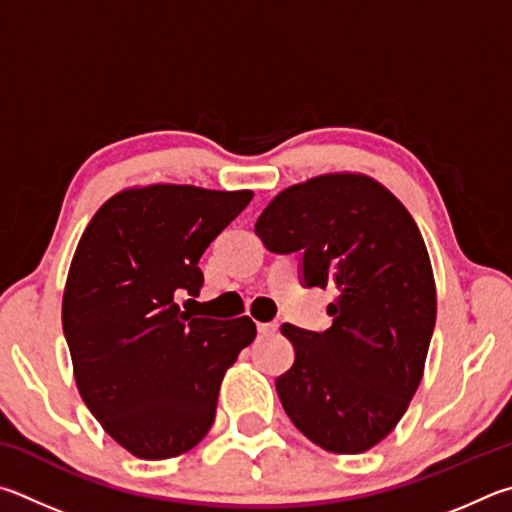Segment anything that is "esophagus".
<instances>
[{
  "instance_id": "esophagus-1",
  "label": "esophagus",
  "mask_w": 512,
  "mask_h": 512,
  "mask_svg": "<svg viewBox=\"0 0 512 512\" xmlns=\"http://www.w3.org/2000/svg\"><path fill=\"white\" fill-rule=\"evenodd\" d=\"M279 330V324H274V321H270V324H258V333L261 335H272Z\"/></svg>"
}]
</instances>
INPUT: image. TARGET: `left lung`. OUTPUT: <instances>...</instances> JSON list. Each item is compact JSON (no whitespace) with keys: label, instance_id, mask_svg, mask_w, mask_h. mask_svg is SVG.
<instances>
[{"label":"left lung","instance_id":"obj_1","mask_svg":"<svg viewBox=\"0 0 512 512\" xmlns=\"http://www.w3.org/2000/svg\"><path fill=\"white\" fill-rule=\"evenodd\" d=\"M267 249L301 251L308 288H333L324 333L283 324L294 364L276 378L294 427L335 454L384 441L425 373L436 283L425 240L396 195L362 173L292 184L265 206Z\"/></svg>","mask_w":512,"mask_h":512}]
</instances>
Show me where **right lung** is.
I'll return each instance as SVG.
<instances>
[{
    "mask_svg": "<svg viewBox=\"0 0 512 512\" xmlns=\"http://www.w3.org/2000/svg\"><path fill=\"white\" fill-rule=\"evenodd\" d=\"M254 191L191 184L130 186L89 220L62 294L80 398L132 456L175 459L209 434L224 373L256 337L249 317L182 312L200 294L197 267Z\"/></svg>",
    "mask_w": 512,
    "mask_h": 512,
    "instance_id": "obj_1",
    "label": "right lung"
}]
</instances>
